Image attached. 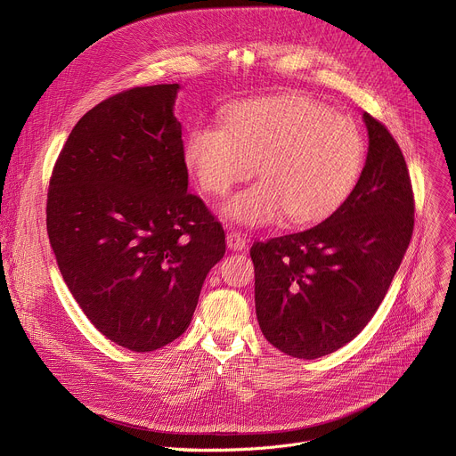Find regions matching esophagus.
<instances>
[{
  "label": "esophagus",
  "mask_w": 456,
  "mask_h": 456,
  "mask_svg": "<svg viewBox=\"0 0 456 456\" xmlns=\"http://www.w3.org/2000/svg\"><path fill=\"white\" fill-rule=\"evenodd\" d=\"M227 247L231 250H243L247 247V238L241 232L231 231L227 232Z\"/></svg>",
  "instance_id": "obj_1"
}]
</instances>
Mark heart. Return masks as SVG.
Masks as SVG:
<instances>
[{"mask_svg": "<svg viewBox=\"0 0 456 456\" xmlns=\"http://www.w3.org/2000/svg\"><path fill=\"white\" fill-rule=\"evenodd\" d=\"M364 155L352 118L299 94L234 104L225 126H194L183 146L187 169L215 197L250 178L257 162L264 178L224 206L241 225H267L283 213L294 224L327 218L350 197Z\"/></svg>", "mask_w": 456, "mask_h": 456, "instance_id": "obj_1", "label": "heart"}]
</instances>
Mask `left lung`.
<instances>
[{"instance_id": "8db88e82", "label": "left lung", "mask_w": 456, "mask_h": 456, "mask_svg": "<svg viewBox=\"0 0 456 456\" xmlns=\"http://www.w3.org/2000/svg\"><path fill=\"white\" fill-rule=\"evenodd\" d=\"M368 155L350 197L327 220L254 241V301L265 339L317 359L350 343L382 303L410 245L415 200L404 155L370 113Z\"/></svg>"}]
</instances>
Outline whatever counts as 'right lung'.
Returning <instances> with one entry per match:
<instances>
[{"mask_svg": "<svg viewBox=\"0 0 456 456\" xmlns=\"http://www.w3.org/2000/svg\"><path fill=\"white\" fill-rule=\"evenodd\" d=\"M178 85L137 86L81 117L50 176L46 231L59 271L94 327L153 352L191 322L225 232L187 192Z\"/></svg>", "mask_w": 456, "mask_h": 456, "instance_id": "obj_1", "label": "right lung"}]
</instances>
